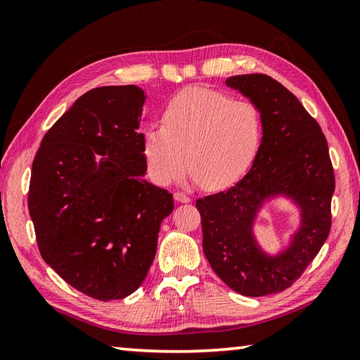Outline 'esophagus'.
Here are the masks:
<instances>
[{
	"label": "esophagus",
	"instance_id": "esophagus-1",
	"mask_svg": "<svg viewBox=\"0 0 360 360\" xmlns=\"http://www.w3.org/2000/svg\"><path fill=\"white\" fill-rule=\"evenodd\" d=\"M174 200L178 201V202H182V204H187V202H190L192 200H190V196H187L186 193H182V192H176L174 195Z\"/></svg>",
	"mask_w": 360,
	"mask_h": 360
}]
</instances>
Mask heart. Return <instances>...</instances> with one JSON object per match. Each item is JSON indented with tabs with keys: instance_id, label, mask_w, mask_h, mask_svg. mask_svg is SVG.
<instances>
[{
	"instance_id": "b5f03b06",
	"label": "heart",
	"mask_w": 360,
	"mask_h": 360,
	"mask_svg": "<svg viewBox=\"0 0 360 360\" xmlns=\"http://www.w3.org/2000/svg\"><path fill=\"white\" fill-rule=\"evenodd\" d=\"M264 120L257 105L192 88L165 106L160 127L142 134L150 178L160 186L178 181L187 168L198 186L219 190L243 178L263 142Z\"/></svg>"
}]
</instances>
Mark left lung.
<instances>
[{
  "instance_id": "8db88e82",
  "label": "left lung",
  "mask_w": 360,
  "mask_h": 360,
  "mask_svg": "<svg viewBox=\"0 0 360 360\" xmlns=\"http://www.w3.org/2000/svg\"><path fill=\"white\" fill-rule=\"evenodd\" d=\"M226 85L263 114L258 155L241 181L201 198L202 250L212 269L235 292H281L319 254L331 229L334 172L322 128L289 89L266 74L233 75ZM283 197L299 210V227L285 248L269 255L253 227L267 203Z\"/></svg>"
}]
</instances>
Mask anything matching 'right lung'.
Instances as JSON below:
<instances>
[{
	"instance_id": "add662e5",
	"label": "right lung",
	"mask_w": 360,
	"mask_h": 360,
	"mask_svg": "<svg viewBox=\"0 0 360 360\" xmlns=\"http://www.w3.org/2000/svg\"><path fill=\"white\" fill-rule=\"evenodd\" d=\"M143 89L80 96L44 134L30 174L29 215L43 259L68 285L119 300L142 285L173 196L143 179Z\"/></svg>"
}]
</instances>
